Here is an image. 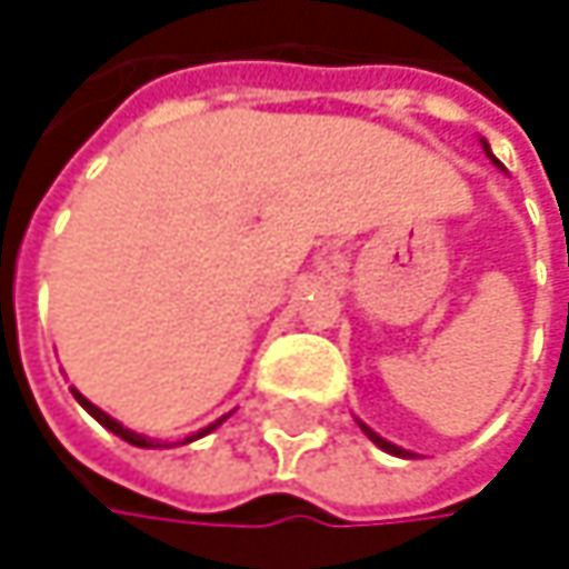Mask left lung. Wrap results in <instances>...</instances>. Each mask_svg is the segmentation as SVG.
Returning <instances> with one entry per match:
<instances>
[{
	"label": "left lung",
	"mask_w": 569,
	"mask_h": 569,
	"mask_svg": "<svg viewBox=\"0 0 569 569\" xmlns=\"http://www.w3.org/2000/svg\"><path fill=\"white\" fill-rule=\"evenodd\" d=\"M485 151H488V158L495 161V154H491V148H488V144H485ZM495 164H498V161H495ZM498 168H501V164H498ZM359 425H362V421H359ZM362 431H366V435H369V438H372V441H376V445H379L382 451H389V455H398V458H405V455H408V451H401V448H398V445H392V441L379 438V435H376V431H372L369 425H362Z\"/></svg>",
	"instance_id": "1"
}]
</instances>
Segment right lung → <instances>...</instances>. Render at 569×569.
<instances>
[{"instance_id": "add662e5", "label": "right lung", "mask_w": 569, "mask_h": 569, "mask_svg": "<svg viewBox=\"0 0 569 569\" xmlns=\"http://www.w3.org/2000/svg\"><path fill=\"white\" fill-rule=\"evenodd\" d=\"M71 392H74V389H71ZM74 398H78V405H81V408H84V411H88L91 418H98V421H101V425H104L108 431H114V435H118V438H124L128 445H134V448H158V445H154L151 438H144V435H138V431H131V428H124L121 421H114L111 415H104V411H101L98 405H91V401H88V398L81 396V392H74ZM220 421H223V418H220ZM220 421H213V425H207V428H200L197 435H190V438H183V445H187V441H197V438H203V435H207V431H213V428H217Z\"/></svg>"}]
</instances>
